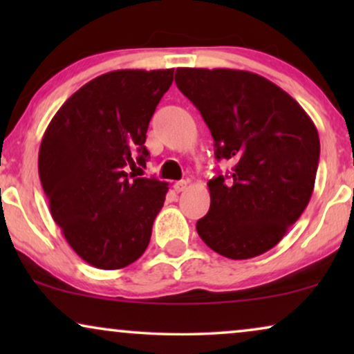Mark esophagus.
Here are the masks:
<instances>
[{"instance_id":"1","label":"esophagus","mask_w":354,"mask_h":354,"mask_svg":"<svg viewBox=\"0 0 354 354\" xmlns=\"http://www.w3.org/2000/svg\"><path fill=\"white\" fill-rule=\"evenodd\" d=\"M187 187H188V180H178V182L174 183V190H176L177 193L185 192Z\"/></svg>"}]
</instances>
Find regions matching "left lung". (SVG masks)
<instances>
[{"label": "left lung", "instance_id": "8db88e82", "mask_svg": "<svg viewBox=\"0 0 354 354\" xmlns=\"http://www.w3.org/2000/svg\"><path fill=\"white\" fill-rule=\"evenodd\" d=\"M176 84L209 127L217 161L234 162L230 176L207 182L211 206L198 235L230 259L266 253L311 200L316 125L287 91L253 72L178 67Z\"/></svg>", "mask_w": 354, "mask_h": 354}]
</instances>
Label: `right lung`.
I'll return each instance as SVG.
<instances>
[{"mask_svg": "<svg viewBox=\"0 0 354 354\" xmlns=\"http://www.w3.org/2000/svg\"><path fill=\"white\" fill-rule=\"evenodd\" d=\"M174 69H120L90 80L51 119L38 174L53 219L82 259L122 269L145 253L169 190L158 178H130L145 167V140Z\"/></svg>", "mask_w": 354, "mask_h": 354, "instance_id": "right-lung-1", "label": "right lung"}]
</instances>
